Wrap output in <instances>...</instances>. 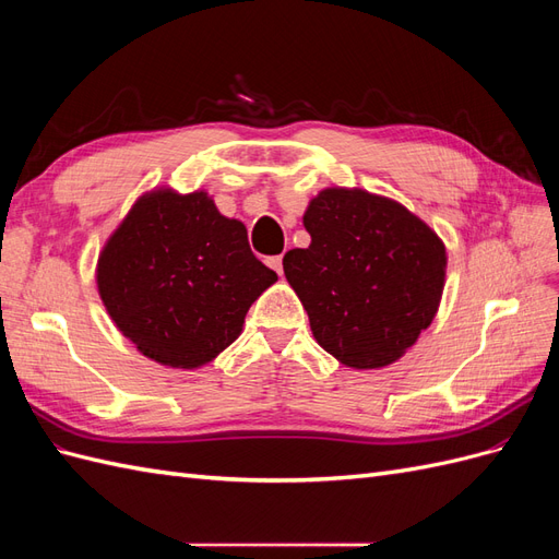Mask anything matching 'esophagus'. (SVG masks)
<instances>
[{
  "mask_svg": "<svg viewBox=\"0 0 559 559\" xmlns=\"http://www.w3.org/2000/svg\"><path fill=\"white\" fill-rule=\"evenodd\" d=\"M267 265L273 267L277 275H282V270H284V267H282V257H270V259H267Z\"/></svg>",
  "mask_w": 559,
  "mask_h": 559,
  "instance_id": "esophagus-1",
  "label": "esophagus"
}]
</instances>
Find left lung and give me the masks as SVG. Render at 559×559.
<instances>
[{
    "label": "left lung",
    "instance_id": "8db88e82",
    "mask_svg": "<svg viewBox=\"0 0 559 559\" xmlns=\"http://www.w3.org/2000/svg\"><path fill=\"white\" fill-rule=\"evenodd\" d=\"M308 249L284 253V275L314 341L349 368H382L417 343L443 296L445 245L401 202L324 189L302 214Z\"/></svg>",
    "mask_w": 559,
    "mask_h": 559
}]
</instances>
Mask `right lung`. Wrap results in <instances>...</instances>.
Wrapping results in <instances>:
<instances>
[{
    "label": "right lung",
    "mask_w": 559,
    "mask_h": 559,
    "mask_svg": "<svg viewBox=\"0 0 559 559\" xmlns=\"http://www.w3.org/2000/svg\"><path fill=\"white\" fill-rule=\"evenodd\" d=\"M275 282L251 253L245 224L205 191L144 193L97 259V292L118 331L170 368L216 359Z\"/></svg>",
    "instance_id": "obj_1"
}]
</instances>
